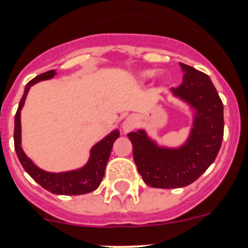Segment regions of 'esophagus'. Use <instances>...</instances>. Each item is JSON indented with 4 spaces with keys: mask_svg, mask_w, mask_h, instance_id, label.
<instances>
[{
    "mask_svg": "<svg viewBox=\"0 0 248 248\" xmlns=\"http://www.w3.org/2000/svg\"><path fill=\"white\" fill-rule=\"evenodd\" d=\"M137 126H138V119L136 116L126 117L124 121L122 122V129H124V132H131Z\"/></svg>",
    "mask_w": 248,
    "mask_h": 248,
    "instance_id": "esophagus-1",
    "label": "esophagus"
}]
</instances>
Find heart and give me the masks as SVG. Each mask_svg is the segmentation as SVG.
<instances>
[{
    "instance_id": "obj_1",
    "label": "heart",
    "mask_w": 248,
    "mask_h": 248,
    "mask_svg": "<svg viewBox=\"0 0 248 248\" xmlns=\"http://www.w3.org/2000/svg\"><path fill=\"white\" fill-rule=\"evenodd\" d=\"M152 74H154V72L146 71V72H142V73L140 74V77H141V78H150L152 76Z\"/></svg>"
}]
</instances>
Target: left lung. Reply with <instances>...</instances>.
I'll list each match as a JSON object with an SVG mask.
<instances>
[{"instance_id":"1","label":"left lung","mask_w":248,"mask_h":248,"mask_svg":"<svg viewBox=\"0 0 248 248\" xmlns=\"http://www.w3.org/2000/svg\"><path fill=\"white\" fill-rule=\"evenodd\" d=\"M181 67L184 81L171 92L196 110L186 144L169 149L158 146L145 131L127 134L139 174L155 188H180L196 181L216 159L223 140V103L214 84L198 69Z\"/></svg>"}]
</instances>
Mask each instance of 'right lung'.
<instances>
[{"instance_id": "1", "label": "right lung", "mask_w": 248, "mask_h": 248, "mask_svg": "<svg viewBox=\"0 0 248 248\" xmlns=\"http://www.w3.org/2000/svg\"><path fill=\"white\" fill-rule=\"evenodd\" d=\"M55 71H47L29 81L25 86L24 94L19 103V108L16 110V121H14V147L20 163L24 167L27 174L36 182H38L43 188L47 189L54 194L61 196H79L86 194L98 188L102 180L104 177L106 166L111 154L112 144L120 137L119 129L112 131L109 136L97 142L91 149L90 159L82 168L78 170L64 171V172H47L39 169L29 157L25 155L21 149V124H20V111L24 107L29 90L32 85L42 80L51 79L55 76Z\"/></svg>"}]
</instances>
